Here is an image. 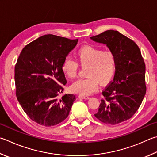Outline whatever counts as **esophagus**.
Listing matches in <instances>:
<instances>
[{
	"mask_svg": "<svg viewBox=\"0 0 157 157\" xmlns=\"http://www.w3.org/2000/svg\"><path fill=\"white\" fill-rule=\"evenodd\" d=\"M79 98H81V99H88L90 98L87 95H79L78 96Z\"/></svg>",
	"mask_w": 157,
	"mask_h": 157,
	"instance_id": "esophagus-1",
	"label": "esophagus"
}]
</instances>
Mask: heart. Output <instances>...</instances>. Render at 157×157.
I'll list each match as a JSON object with an SVG mask.
<instances>
[{"label": "heart", "instance_id": "obj_1", "mask_svg": "<svg viewBox=\"0 0 157 157\" xmlns=\"http://www.w3.org/2000/svg\"><path fill=\"white\" fill-rule=\"evenodd\" d=\"M77 59L82 67H87V78L80 79L71 85L73 92L88 95L98 89L99 82L105 84L109 82L115 75L116 57L110 50H104L95 46H84L77 52ZM70 57L65 58L62 64V70L69 78H75L79 64Z\"/></svg>", "mask_w": 157, "mask_h": 157}]
</instances>
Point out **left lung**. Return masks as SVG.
Masks as SVG:
<instances>
[{
    "label": "left lung",
    "instance_id": "obj_1",
    "mask_svg": "<svg viewBox=\"0 0 157 157\" xmlns=\"http://www.w3.org/2000/svg\"><path fill=\"white\" fill-rule=\"evenodd\" d=\"M90 38L106 44L116 57L114 79L102 92L105 98L94 115L105 124H120L135 115L146 93V65L140 49L117 31L107 30Z\"/></svg>",
    "mask_w": 157,
    "mask_h": 157
}]
</instances>
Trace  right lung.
<instances>
[{"label": "right lung", "mask_w": 157, "mask_h": 157, "mask_svg": "<svg viewBox=\"0 0 157 157\" xmlns=\"http://www.w3.org/2000/svg\"><path fill=\"white\" fill-rule=\"evenodd\" d=\"M78 42L48 34L26 45L18 57L14 71L17 99L31 120L41 126H55L69 115L75 95L58 96L67 84L62 62Z\"/></svg>", "instance_id": "1"}]
</instances>
